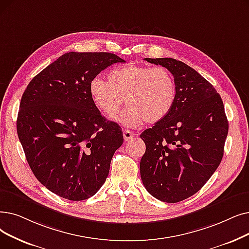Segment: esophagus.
<instances>
[{
	"label": "esophagus",
	"mask_w": 249,
	"mask_h": 249,
	"mask_svg": "<svg viewBox=\"0 0 249 249\" xmlns=\"http://www.w3.org/2000/svg\"><path fill=\"white\" fill-rule=\"evenodd\" d=\"M135 136V133L130 130H124L123 131V137L125 142H129V140L132 139Z\"/></svg>",
	"instance_id": "esophagus-1"
}]
</instances>
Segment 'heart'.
Returning <instances> with one entry per match:
<instances>
[{"label":"heart","instance_id":"b5f03b06","mask_svg":"<svg viewBox=\"0 0 249 249\" xmlns=\"http://www.w3.org/2000/svg\"><path fill=\"white\" fill-rule=\"evenodd\" d=\"M89 92L93 105L106 116L116 114L125 99L128 106L115 116V120L127 127H137L163 120L175 104L177 86L166 68L126 65L107 73V82L93 78Z\"/></svg>","mask_w":249,"mask_h":249}]
</instances>
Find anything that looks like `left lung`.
<instances>
[{"label": "left lung", "instance_id": "left-lung-1", "mask_svg": "<svg viewBox=\"0 0 249 249\" xmlns=\"http://www.w3.org/2000/svg\"><path fill=\"white\" fill-rule=\"evenodd\" d=\"M144 60L172 73L177 95L163 120L140 134L146 147L140 176L154 197L178 202L200 190L219 167L228 120L220 94L187 64L172 58Z\"/></svg>", "mask_w": 249, "mask_h": 249}]
</instances>
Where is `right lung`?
Masks as SVG:
<instances>
[{
	"label": "right lung",
	"mask_w": 249,
	"mask_h": 249,
	"mask_svg": "<svg viewBox=\"0 0 249 249\" xmlns=\"http://www.w3.org/2000/svg\"><path fill=\"white\" fill-rule=\"evenodd\" d=\"M124 62L111 53H66L32 78L21 98L17 133L27 163L63 198L91 197L109 175L123 132L93 105L89 86L107 67Z\"/></svg>",
	"instance_id": "add662e5"
}]
</instances>
